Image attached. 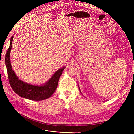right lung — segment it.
Returning <instances> with one entry per match:
<instances>
[{
	"label": "right lung",
	"mask_w": 134,
	"mask_h": 134,
	"mask_svg": "<svg viewBox=\"0 0 134 134\" xmlns=\"http://www.w3.org/2000/svg\"><path fill=\"white\" fill-rule=\"evenodd\" d=\"M13 36L10 39V46L8 49L5 56V65L7 70L8 77L10 86L18 95L30 100H41L49 98L56 91L58 87L59 80L62 75L64 67L56 71L51 78L43 86H37L26 83L18 79L12 70L10 60V54Z\"/></svg>",
	"instance_id": "obj_1"
}]
</instances>
